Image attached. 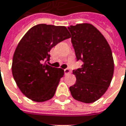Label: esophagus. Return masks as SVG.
Here are the masks:
<instances>
[{
  "mask_svg": "<svg viewBox=\"0 0 126 126\" xmlns=\"http://www.w3.org/2000/svg\"><path fill=\"white\" fill-rule=\"evenodd\" d=\"M70 74V70L69 69H64V74L65 75H68V74Z\"/></svg>",
  "mask_w": 126,
  "mask_h": 126,
  "instance_id": "esophagus-1",
  "label": "esophagus"
}]
</instances>
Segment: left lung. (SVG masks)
<instances>
[{
    "mask_svg": "<svg viewBox=\"0 0 126 126\" xmlns=\"http://www.w3.org/2000/svg\"><path fill=\"white\" fill-rule=\"evenodd\" d=\"M71 43L81 68L74 70L76 77L69 88L74 99L84 103L99 99L107 90L114 75V63L108 42L95 27L88 23L70 26Z\"/></svg>",
    "mask_w": 126,
    "mask_h": 126,
    "instance_id": "1",
    "label": "left lung"
}]
</instances>
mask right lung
I'll return each mask as SVG.
<instances>
[{
    "mask_svg": "<svg viewBox=\"0 0 126 126\" xmlns=\"http://www.w3.org/2000/svg\"><path fill=\"white\" fill-rule=\"evenodd\" d=\"M71 38L64 26L37 24L19 42L12 64L13 78L29 99L43 102L52 99L64 71L47 65L49 52L57 43Z\"/></svg>",
    "mask_w": 126,
    "mask_h": 126,
    "instance_id": "obj_1",
    "label": "right lung"
}]
</instances>
